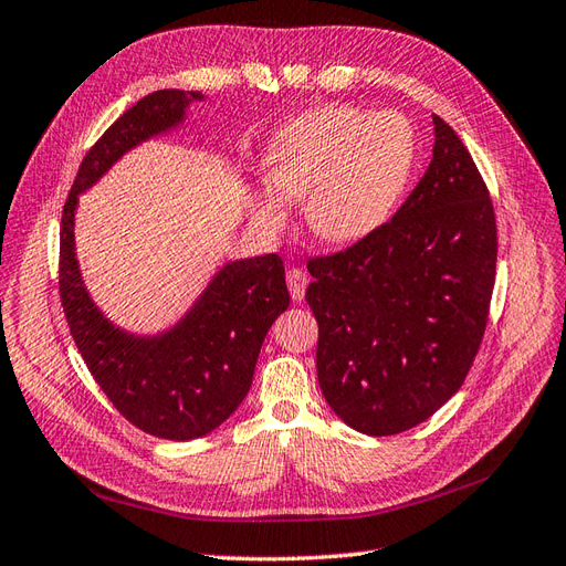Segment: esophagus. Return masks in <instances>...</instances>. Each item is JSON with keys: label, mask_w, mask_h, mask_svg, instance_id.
Returning a JSON list of instances; mask_svg holds the SVG:
<instances>
[{"label": "esophagus", "mask_w": 566, "mask_h": 566, "mask_svg": "<svg viewBox=\"0 0 566 566\" xmlns=\"http://www.w3.org/2000/svg\"><path fill=\"white\" fill-rule=\"evenodd\" d=\"M308 282H311L308 274H305L301 268H292L286 272V284H289V292H292L294 301H303Z\"/></svg>", "instance_id": "1"}]
</instances>
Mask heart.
<instances>
[{
  "label": "heart",
  "mask_w": 566,
  "mask_h": 566,
  "mask_svg": "<svg viewBox=\"0 0 566 566\" xmlns=\"http://www.w3.org/2000/svg\"><path fill=\"white\" fill-rule=\"evenodd\" d=\"M268 180L255 211L268 224L289 218L301 199L311 230L329 244H355L391 218L415 168V133L398 113L322 106L272 137Z\"/></svg>",
  "instance_id": "b5f03b06"
}]
</instances>
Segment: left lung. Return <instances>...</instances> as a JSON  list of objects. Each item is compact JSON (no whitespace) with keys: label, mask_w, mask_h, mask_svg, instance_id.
Wrapping results in <instances>:
<instances>
[{"label":"left lung","mask_w":566,"mask_h":566,"mask_svg":"<svg viewBox=\"0 0 566 566\" xmlns=\"http://www.w3.org/2000/svg\"><path fill=\"white\" fill-rule=\"evenodd\" d=\"M433 137L424 177L389 222L308 261L322 396L369 436L408 431L453 398L489 322L493 201L462 139L436 113Z\"/></svg>","instance_id":"8db88e82"}]
</instances>
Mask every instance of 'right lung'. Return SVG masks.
<instances>
[{
    "mask_svg": "<svg viewBox=\"0 0 566 566\" xmlns=\"http://www.w3.org/2000/svg\"><path fill=\"white\" fill-rule=\"evenodd\" d=\"M197 99H203L199 92L158 90L127 108L85 154L61 216L59 294L73 342L113 408L168 441L213 431L249 394L265 334L289 308L282 258L268 253L228 263L172 329L135 336L113 327L90 298L73 228L77 193L125 151L180 125Z\"/></svg>",
    "mask_w": 566,
    "mask_h": 566,
    "instance_id": "add662e5",
    "label": "right lung"
}]
</instances>
